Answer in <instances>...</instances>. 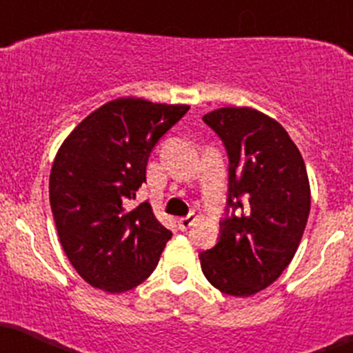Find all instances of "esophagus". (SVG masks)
Instances as JSON below:
<instances>
[{"instance_id": "34e87169", "label": "esophagus", "mask_w": 353, "mask_h": 353, "mask_svg": "<svg viewBox=\"0 0 353 353\" xmlns=\"http://www.w3.org/2000/svg\"><path fill=\"white\" fill-rule=\"evenodd\" d=\"M196 220H197V216H196V214H194V213H190V214H187V216L180 218V220H179L180 230L190 229V227H192V225L196 223Z\"/></svg>"}]
</instances>
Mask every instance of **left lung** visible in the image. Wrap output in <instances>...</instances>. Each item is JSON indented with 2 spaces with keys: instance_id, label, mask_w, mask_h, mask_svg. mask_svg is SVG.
Instances as JSON below:
<instances>
[{
  "instance_id": "left-lung-1",
  "label": "left lung",
  "mask_w": 353,
  "mask_h": 353,
  "mask_svg": "<svg viewBox=\"0 0 353 353\" xmlns=\"http://www.w3.org/2000/svg\"><path fill=\"white\" fill-rule=\"evenodd\" d=\"M229 156V194L220 237L199 254L206 279L230 296L270 286L293 260L308 213L310 185L286 130L250 107L203 117Z\"/></svg>"
}]
</instances>
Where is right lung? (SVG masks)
<instances>
[{
  "label": "right lung",
  "mask_w": 353,
  "mask_h": 353,
  "mask_svg": "<svg viewBox=\"0 0 353 353\" xmlns=\"http://www.w3.org/2000/svg\"><path fill=\"white\" fill-rule=\"evenodd\" d=\"M189 105L117 99L72 130L50 173V204L67 258L93 288L133 290L152 274L171 232L150 204L130 210L147 161Z\"/></svg>",
  "instance_id": "right-lung-1"
}]
</instances>
